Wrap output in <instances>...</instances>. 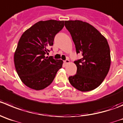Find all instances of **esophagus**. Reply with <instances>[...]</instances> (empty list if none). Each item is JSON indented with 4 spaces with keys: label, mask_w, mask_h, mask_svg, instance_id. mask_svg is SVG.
Returning a JSON list of instances; mask_svg holds the SVG:
<instances>
[{
    "label": "esophagus",
    "mask_w": 123,
    "mask_h": 123,
    "mask_svg": "<svg viewBox=\"0 0 123 123\" xmlns=\"http://www.w3.org/2000/svg\"><path fill=\"white\" fill-rule=\"evenodd\" d=\"M64 62H65V64H69L70 63V61H69V59H66V60L65 61H64Z\"/></svg>",
    "instance_id": "obj_1"
}]
</instances>
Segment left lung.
I'll use <instances>...</instances> for the list:
<instances>
[{
  "instance_id": "obj_1",
  "label": "left lung",
  "mask_w": 123,
  "mask_h": 123,
  "mask_svg": "<svg viewBox=\"0 0 123 123\" xmlns=\"http://www.w3.org/2000/svg\"><path fill=\"white\" fill-rule=\"evenodd\" d=\"M65 26L72 36L77 54L83 56L74 62L77 72L68 78V81L80 91L94 90L103 82L111 67L107 41L98 30L86 22L66 20Z\"/></svg>"
}]
</instances>
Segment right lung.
Here are the masks:
<instances>
[{"mask_svg": "<svg viewBox=\"0 0 123 123\" xmlns=\"http://www.w3.org/2000/svg\"><path fill=\"white\" fill-rule=\"evenodd\" d=\"M64 26V20L39 21L21 36L14 55L15 68L22 82L36 90L51 84L62 66L61 59L45 57L48 47L53 45L55 36Z\"/></svg>", "mask_w": 123, "mask_h": 123, "instance_id": "add662e5", "label": "right lung"}]
</instances>
